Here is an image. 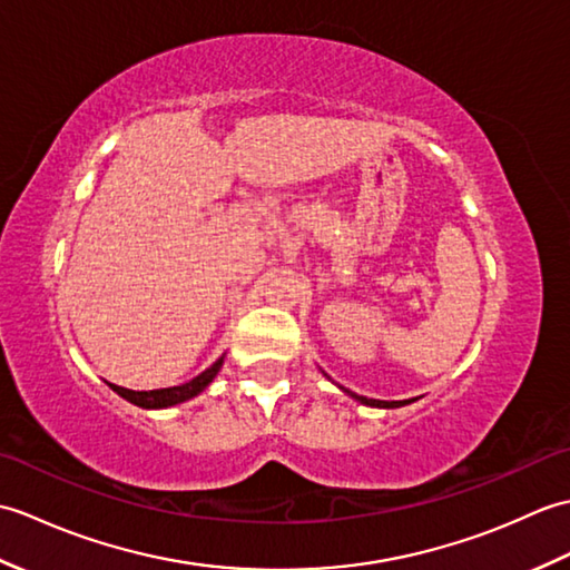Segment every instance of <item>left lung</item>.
Here are the masks:
<instances>
[{
	"instance_id": "obj_1",
	"label": "left lung",
	"mask_w": 570,
	"mask_h": 570,
	"mask_svg": "<svg viewBox=\"0 0 570 570\" xmlns=\"http://www.w3.org/2000/svg\"><path fill=\"white\" fill-rule=\"evenodd\" d=\"M353 394V392H350ZM357 402H362V404H367V406H382V409H394V406H404V404H409V399L406 402H380V399H367V396H360V394H353Z\"/></svg>"
}]
</instances>
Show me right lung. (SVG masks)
<instances>
[{
    "label": "right lung",
    "instance_id": "obj_1",
    "mask_svg": "<svg viewBox=\"0 0 570 570\" xmlns=\"http://www.w3.org/2000/svg\"><path fill=\"white\" fill-rule=\"evenodd\" d=\"M223 367V357L213 362V365L200 372L198 377H193L190 382L180 384V386H166V390H151V392H135V390H125V386H117V384H110L112 390L125 396L127 402L137 404L141 409H166V406H174V404H180L186 402V399H193L196 394H200L205 386H208L213 382V377L217 372H220Z\"/></svg>",
    "mask_w": 570,
    "mask_h": 570
}]
</instances>
